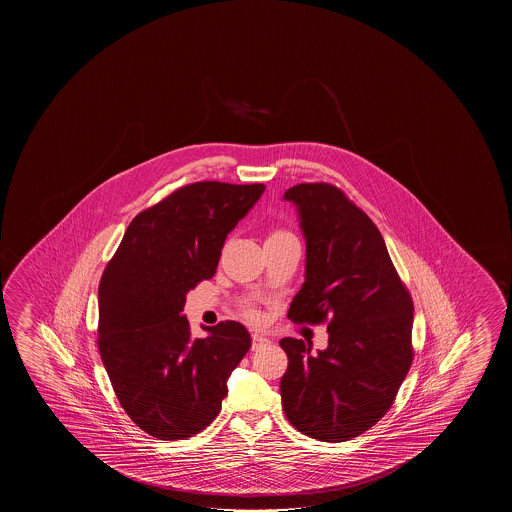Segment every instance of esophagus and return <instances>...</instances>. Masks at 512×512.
I'll return each mask as SVG.
<instances>
[{"label": "esophagus", "instance_id": "34e87169", "mask_svg": "<svg viewBox=\"0 0 512 512\" xmlns=\"http://www.w3.org/2000/svg\"><path fill=\"white\" fill-rule=\"evenodd\" d=\"M269 343L268 337L260 336V334H253L252 336V348L253 350H259L262 346H266Z\"/></svg>", "mask_w": 512, "mask_h": 512}]
</instances>
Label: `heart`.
<instances>
[{
	"label": "heart",
	"mask_w": 512,
	"mask_h": 512,
	"mask_svg": "<svg viewBox=\"0 0 512 512\" xmlns=\"http://www.w3.org/2000/svg\"><path fill=\"white\" fill-rule=\"evenodd\" d=\"M287 234V232H275V234H271V237H275V235H284Z\"/></svg>",
	"instance_id": "heart-1"
}]
</instances>
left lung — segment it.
<instances>
[{
    "mask_svg": "<svg viewBox=\"0 0 512 512\" xmlns=\"http://www.w3.org/2000/svg\"><path fill=\"white\" fill-rule=\"evenodd\" d=\"M305 237V282L289 307L294 323H328V346L284 337L280 380L289 423L341 443L382 418L409 373L414 305L375 223L330 184L287 189Z\"/></svg>",
    "mask_w": 512,
    "mask_h": 512,
    "instance_id": "8db88e82",
    "label": "left lung"
}]
</instances>
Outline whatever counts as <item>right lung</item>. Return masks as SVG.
<instances>
[{
    "instance_id": "add662e5",
    "label": "right lung",
    "mask_w": 512,
    "mask_h": 512,
    "mask_svg": "<svg viewBox=\"0 0 512 512\" xmlns=\"http://www.w3.org/2000/svg\"><path fill=\"white\" fill-rule=\"evenodd\" d=\"M266 185L196 182L143 210L126 228L98 289V346L121 407L164 441L209 427L227 380L252 346L237 321L193 339L185 296L214 277L221 248Z\"/></svg>"
}]
</instances>
